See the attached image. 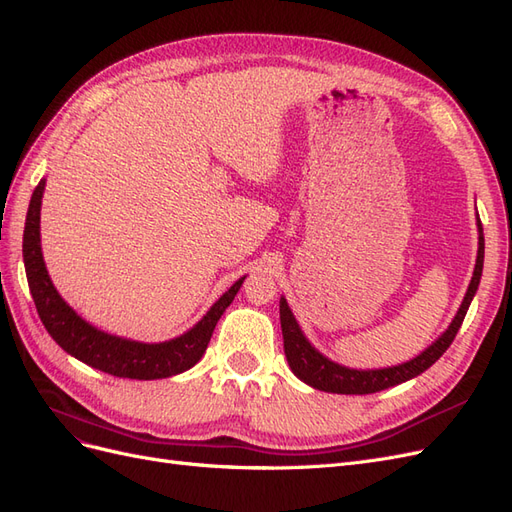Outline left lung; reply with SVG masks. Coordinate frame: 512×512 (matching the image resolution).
<instances>
[{
    "instance_id": "8db88e82",
    "label": "left lung",
    "mask_w": 512,
    "mask_h": 512,
    "mask_svg": "<svg viewBox=\"0 0 512 512\" xmlns=\"http://www.w3.org/2000/svg\"><path fill=\"white\" fill-rule=\"evenodd\" d=\"M476 226H478V252H476V265H474L470 286L466 290V297H463L453 322L448 324V329L436 339V342L427 346L421 354H416L414 359L406 363L380 367V369H354V367H346L331 361L329 356H324L309 344V339L301 331L297 318L292 314V309L288 307L286 297H282L280 322H282V335H284V352H286L292 374L299 380H303L305 384L312 386V389H318L324 393H337V395L378 393L421 376L423 371L436 363L446 352V348L453 344V339L461 327L463 318H466L468 307L478 290L480 275H483V260H485V237H483V224H480L478 213H476Z\"/></svg>"
}]
</instances>
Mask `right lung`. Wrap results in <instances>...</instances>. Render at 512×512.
Segmentation results:
<instances>
[{
	"mask_svg": "<svg viewBox=\"0 0 512 512\" xmlns=\"http://www.w3.org/2000/svg\"><path fill=\"white\" fill-rule=\"evenodd\" d=\"M44 185L46 179H40L32 194V200H29L23 232L25 273L44 329L49 331L55 342L68 354H72L74 359H79L89 367L100 369L104 374H111L117 378L160 380L183 374V371L194 367L203 359L215 324H218L232 299L237 297L245 275L239 277V280L209 307V312L200 318L190 331H185L175 339H168V342L145 344L104 333L98 327H94V324L83 320L64 299H61V294L51 282L49 271H46L40 245V207Z\"/></svg>",
	"mask_w": 512,
	"mask_h": 512,
	"instance_id": "obj_1",
	"label": "right lung"
}]
</instances>
